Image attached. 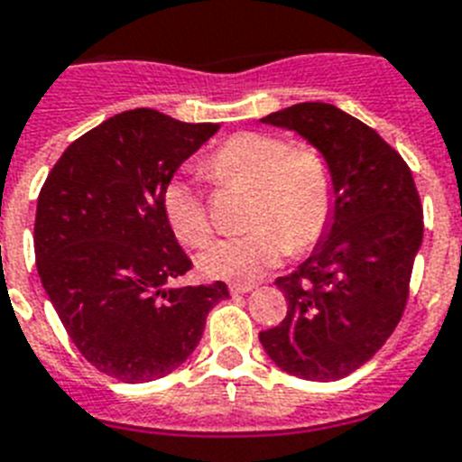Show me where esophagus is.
I'll list each match as a JSON object with an SVG mask.
<instances>
[{
    "label": "esophagus",
    "instance_id": "esophagus-1",
    "mask_svg": "<svg viewBox=\"0 0 462 462\" xmlns=\"http://www.w3.org/2000/svg\"><path fill=\"white\" fill-rule=\"evenodd\" d=\"M254 289H255L254 284H230L232 296H242V293H249V291H254Z\"/></svg>",
    "mask_w": 462,
    "mask_h": 462
}]
</instances>
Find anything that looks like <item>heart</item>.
I'll return each instance as SVG.
<instances>
[{"instance_id":"heart-1","label":"heart","mask_w":462,"mask_h":462,"mask_svg":"<svg viewBox=\"0 0 462 462\" xmlns=\"http://www.w3.org/2000/svg\"><path fill=\"white\" fill-rule=\"evenodd\" d=\"M218 183L254 188L251 227L237 237L208 244L199 270L211 279L249 284L282 261L289 251H305L327 232L333 211L331 169L315 150H293L270 134L232 135L204 162ZM164 216L185 246H201L211 237V220L199 189L188 178L164 188Z\"/></svg>"}]
</instances>
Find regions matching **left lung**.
<instances>
[{
  "mask_svg": "<svg viewBox=\"0 0 462 462\" xmlns=\"http://www.w3.org/2000/svg\"><path fill=\"white\" fill-rule=\"evenodd\" d=\"M315 147L331 169L333 211L308 261L274 284L289 312L261 331L279 369L338 381L369 362L402 319L422 208L409 166L366 124L328 103H298L261 119Z\"/></svg>",
  "mask_w": 462,
  "mask_h": 462,
  "instance_id": "8db88e82",
  "label": "left lung"
}]
</instances>
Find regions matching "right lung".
<instances>
[{"mask_svg":"<svg viewBox=\"0 0 462 462\" xmlns=\"http://www.w3.org/2000/svg\"><path fill=\"white\" fill-rule=\"evenodd\" d=\"M220 126L150 107L77 138L37 199L34 254L46 296L87 362L124 383L176 371L201 340L223 282L173 286L192 263L164 216V188Z\"/></svg>","mask_w":462,"mask_h":462,"instance_id":"add662e5","label":"right lung"}]
</instances>
